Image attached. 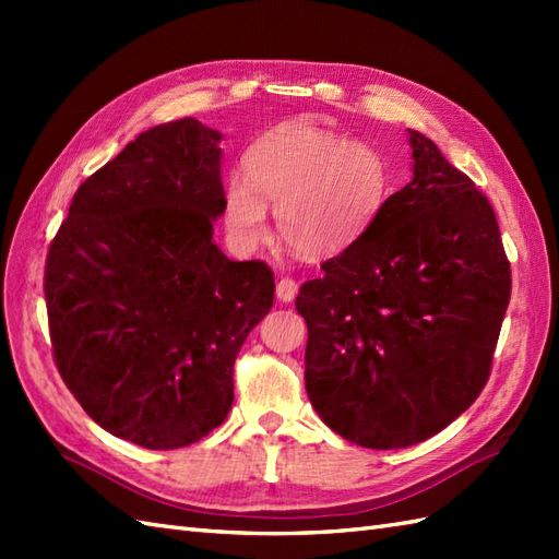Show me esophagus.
Here are the masks:
<instances>
[{"label":"esophagus","mask_w":559,"mask_h":559,"mask_svg":"<svg viewBox=\"0 0 559 559\" xmlns=\"http://www.w3.org/2000/svg\"><path fill=\"white\" fill-rule=\"evenodd\" d=\"M276 295L281 302H293L295 295H298V281L295 278H281L278 286H276Z\"/></svg>","instance_id":"1"}]
</instances>
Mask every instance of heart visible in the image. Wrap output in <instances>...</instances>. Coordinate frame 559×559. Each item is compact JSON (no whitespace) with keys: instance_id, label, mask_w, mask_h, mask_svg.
<instances>
[{"instance_id":"1","label":"heart","mask_w":559,"mask_h":559,"mask_svg":"<svg viewBox=\"0 0 559 559\" xmlns=\"http://www.w3.org/2000/svg\"><path fill=\"white\" fill-rule=\"evenodd\" d=\"M391 194V163L382 148L350 141L312 122H283L242 153V175L223 189L230 235L254 247L276 230L295 254L326 259L346 252L372 228Z\"/></svg>"}]
</instances>
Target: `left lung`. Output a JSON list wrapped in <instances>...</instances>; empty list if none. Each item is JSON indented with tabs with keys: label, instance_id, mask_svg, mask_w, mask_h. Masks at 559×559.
Listing matches in <instances>:
<instances>
[{
	"label": "left lung",
	"instance_id": "obj_1",
	"mask_svg": "<svg viewBox=\"0 0 559 559\" xmlns=\"http://www.w3.org/2000/svg\"><path fill=\"white\" fill-rule=\"evenodd\" d=\"M411 146L413 180L295 300L307 396L367 449L425 442L480 396L512 295L488 197L420 132Z\"/></svg>",
	"mask_w": 559,
	"mask_h": 559
}]
</instances>
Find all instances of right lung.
Instances as JSON below:
<instances>
[{
    "instance_id": "add662e5",
    "label": "right lung",
    "mask_w": 559,
    "mask_h": 559,
    "mask_svg": "<svg viewBox=\"0 0 559 559\" xmlns=\"http://www.w3.org/2000/svg\"><path fill=\"white\" fill-rule=\"evenodd\" d=\"M221 134L194 117L141 132L71 199L45 259L52 358L103 430L180 449L225 420L233 365L273 305L266 261L213 242Z\"/></svg>"
}]
</instances>
